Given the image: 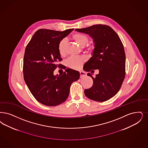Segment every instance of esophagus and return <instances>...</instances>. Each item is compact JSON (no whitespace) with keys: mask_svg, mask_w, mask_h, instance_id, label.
Masks as SVG:
<instances>
[{"mask_svg":"<svg viewBox=\"0 0 148 148\" xmlns=\"http://www.w3.org/2000/svg\"><path fill=\"white\" fill-rule=\"evenodd\" d=\"M86 75V73L83 71H80V77L82 78L83 77H85Z\"/></svg>","mask_w":148,"mask_h":148,"instance_id":"obj_1","label":"esophagus"}]
</instances>
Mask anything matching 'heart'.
<instances>
[{
  "label": "heart",
  "mask_w": 148,
  "mask_h": 148,
  "mask_svg": "<svg viewBox=\"0 0 148 148\" xmlns=\"http://www.w3.org/2000/svg\"><path fill=\"white\" fill-rule=\"evenodd\" d=\"M73 40L78 44L81 47H84L89 42L88 37L83 34L77 32L71 36ZM66 45V41L65 39H62L59 41L58 45V50L60 56L63 57L65 55V47ZM95 49L94 44H90L86 47V51L88 53L93 52ZM85 62V58L84 57H71L65 61L66 65L73 69L77 70L81 68L83 63Z\"/></svg>",
  "instance_id": "heart-1"
}]
</instances>
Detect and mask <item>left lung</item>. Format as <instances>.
I'll use <instances>...</instances> for the list:
<instances>
[{
  "label": "left lung",
  "instance_id": "obj_1",
  "mask_svg": "<svg viewBox=\"0 0 148 148\" xmlns=\"http://www.w3.org/2000/svg\"><path fill=\"white\" fill-rule=\"evenodd\" d=\"M75 31L89 34L95 43L92 56L85 64L84 70L92 73L96 69L99 71L95 77L88 73L93 80V85L84 90L85 95L95 101L108 100L117 94L125 75L123 43L117 34L106 25H94Z\"/></svg>",
  "mask_w": 148,
  "mask_h": 148
}]
</instances>
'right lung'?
<instances>
[{"mask_svg": "<svg viewBox=\"0 0 148 148\" xmlns=\"http://www.w3.org/2000/svg\"><path fill=\"white\" fill-rule=\"evenodd\" d=\"M73 30H37L25 48L24 80L36 100L46 106H57L64 102L71 84L79 79V72L71 69L59 75L53 74L62 65L58 64L62 60L58 50L59 41Z\"/></svg>", "mask_w": 148, "mask_h": 148, "instance_id": "1", "label": "right lung"}]
</instances>
